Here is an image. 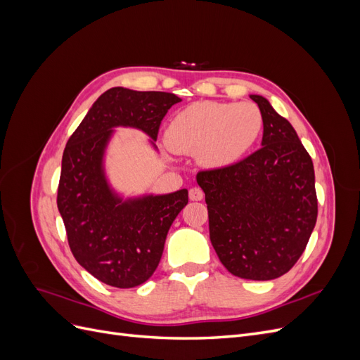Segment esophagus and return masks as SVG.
Listing matches in <instances>:
<instances>
[{
    "label": "esophagus",
    "instance_id": "esophagus-1",
    "mask_svg": "<svg viewBox=\"0 0 360 360\" xmlns=\"http://www.w3.org/2000/svg\"><path fill=\"white\" fill-rule=\"evenodd\" d=\"M189 198L192 201H201L204 198V192L200 188H192L189 191Z\"/></svg>",
    "mask_w": 360,
    "mask_h": 360
}]
</instances>
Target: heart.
I'll return each mask as SVG.
<instances>
[{"instance_id": "heart-1", "label": "heart", "mask_w": 360, "mask_h": 360, "mask_svg": "<svg viewBox=\"0 0 360 360\" xmlns=\"http://www.w3.org/2000/svg\"><path fill=\"white\" fill-rule=\"evenodd\" d=\"M263 129L255 103L197 102L174 115L167 129V144L176 153L195 156L210 168L237 162L250 150Z\"/></svg>"}]
</instances>
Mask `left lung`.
I'll return each mask as SVG.
<instances>
[{"label": "left lung", "instance_id": "8db88e82", "mask_svg": "<svg viewBox=\"0 0 360 360\" xmlns=\"http://www.w3.org/2000/svg\"><path fill=\"white\" fill-rule=\"evenodd\" d=\"M263 115L255 153L197 176L209 210L210 240L234 276L270 281L297 263L317 222L312 159L288 120L263 96L250 94Z\"/></svg>", "mask_w": 360, "mask_h": 360}]
</instances>
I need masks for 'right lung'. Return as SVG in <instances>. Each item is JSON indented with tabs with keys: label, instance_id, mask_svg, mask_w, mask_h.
Instances as JSON below:
<instances>
[{
	"label": "right lung",
	"instance_id": "right-lung-1",
	"mask_svg": "<svg viewBox=\"0 0 360 360\" xmlns=\"http://www.w3.org/2000/svg\"><path fill=\"white\" fill-rule=\"evenodd\" d=\"M179 102L172 93L114 86L93 103L64 148L57 205L69 246L106 285L134 288L155 274L188 189L123 200L108 183L105 150L118 126L143 130L156 148L160 122Z\"/></svg>",
	"mask_w": 360,
	"mask_h": 360
}]
</instances>
